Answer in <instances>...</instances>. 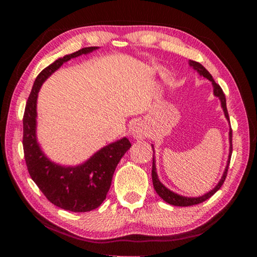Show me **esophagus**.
Listing matches in <instances>:
<instances>
[{"label":"esophagus","instance_id":"obj_1","mask_svg":"<svg viewBox=\"0 0 257 257\" xmlns=\"http://www.w3.org/2000/svg\"><path fill=\"white\" fill-rule=\"evenodd\" d=\"M142 125L139 123H134L133 127H132V134L134 135V137L136 138H141L142 137Z\"/></svg>","mask_w":257,"mask_h":257}]
</instances>
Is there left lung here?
Masks as SVG:
<instances>
[{"label":"left lung","mask_w":257,"mask_h":257,"mask_svg":"<svg viewBox=\"0 0 257 257\" xmlns=\"http://www.w3.org/2000/svg\"><path fill=\"white\" fill-rule=\"evenodd\" d=\"M189 66L193 67L195 70H196L199 75L205 77L206 79L210 80L213 85V93H214L215 96L220 98L221 101V106H222L223 111H224V115L227 120L229 121V114H228V110H227V103H225V96L223 94V90L221 88L220 85H217L216 82L213 79V77L211 76V73L208 72L205 68H204L201 63L196 62V61H189ZM230 122V121H229ZM229 141H230V150H229V159H228V163L227 167H225V170L223 172V176L221 178V180L219 181L214 188H213L211 191H208L205 195L199 197H185V196H180L176 193H173L170 189H168L167 187L162 185V182L159 180L158 173H156V167H155V159H154V154H153V165H152V180H153V186L156 193L159 194V196L165 201L167 203L170 204V205H175V206H191V205H196V204L205 202L206 199L213 196L217 190L221 188V186L223 185V182L227 178V173H228V169H229V163H230V159H231V154H232V130L230 128L229 132ZM153 147V145H152ZM154 152V149H153Z\"/></svg>","instance_id":"obj_1"}]
</instances>
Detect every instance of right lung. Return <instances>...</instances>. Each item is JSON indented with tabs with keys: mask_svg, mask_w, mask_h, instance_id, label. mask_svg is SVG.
<instances>
[{
	"mask_svg": "<svg viewBox=\"0 0 257 257\" xmlns=\"http://www.w3.org/2000/svg\"><path fill=\"white\" fill-rule=\"evenodd\" d=\"M97 49L96 46L84 47L46 67L34 82L23 119L24 154L30 177L52 204L71 212H88L101 205L110 189L116 165L132 144L128 138L123 137L103 147L77 167H62L53 163L46 158L37 143V96L43 82L64 62Z\"/></svg>",
	"mask_w": 257,
	"mask_h": 257,
	"instance_id": "right-lung-1",
	"label": "right lung"
}]
</instances>
